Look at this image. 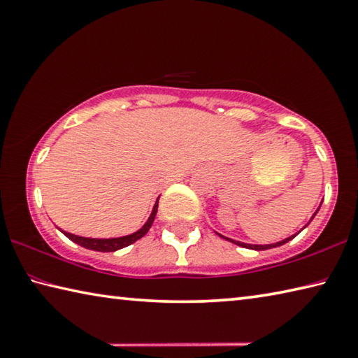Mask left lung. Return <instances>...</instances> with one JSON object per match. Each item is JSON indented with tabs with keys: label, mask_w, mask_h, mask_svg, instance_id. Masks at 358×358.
<instances>
[{
	"label": "left lung",
	"mask_w": 358,
	"mask_h": 358,
	"mask_svg": "<svg viewBox=\"0 0 358 358\" xmlns=\"http://www.w3.org/2000/svg\"><path fill=\"white\" fill-rule=\"evenodd\" d=\"M320 205H322V202H320L319 203V207H317V210L316 211H314V213H313V216H311V220L310 221H308V224H310L313 220H314V216H316L317 215V211L320 210ZM308 224H305V226H303L300 230H299V232H296V234H294V235H290V237H287V238H284V240H281V241H276V243H270V245H251V243H243V241H237V240H232V238H229V237H224V235H221V234H217V235H220V237L221 238H224V240H227V241H232V243H235V245H238V246H241V248H248V250H254V251H265V250H271V248H278V246H282V245H286L287 243V241H290V240H294L295 237H296V235H299L300 232H301V230L303 229H305V227H308Z\"/></svg>",
	"instance_id": "1"
}]
</instances>
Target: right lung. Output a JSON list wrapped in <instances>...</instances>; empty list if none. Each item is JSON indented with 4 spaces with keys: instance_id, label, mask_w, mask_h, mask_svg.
Masks as SVG:
<instances>
[{
    "instance_id": "1",
    "label": "right lung",
    "mask_w": 358,
    "mask_h": 358,
    "mask_svg": "<svg viewBox=\"0 0 358 358\" xmlns=\"http://www.w3.org/2000/svg\"><path fill=\"white\" fill-rule=\"evenodd\" d=\"M157 201H159V197L156 199V203L153 205V210H151V213L148 216L147 222L143 224V226L136 230V232H132L129 235H123V237H113V238H90V237H80V235H74V234H69L66 232V230H62V232L68 237L71 241H74V243L80 245L83 248H87V250H93V251H99V252H113V251H118L121 248H126L132 243H136L138 238H142L145 234L148 232L151 224H153L155 217H156V211H157Z\"/></svg>"
}]
</instances>
